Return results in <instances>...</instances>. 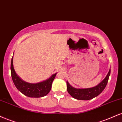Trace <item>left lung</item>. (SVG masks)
I'll list each match as a JSON object with an SVG mask.
<instances>
[{
	"mask_svg": "<svg viewBox=\"0 0 122 122\" xmlns=\"http://www.w3.org/2000/svg\"><path fill=\"white\" fill-rule=\"evenodd\" d=\"M110 72L111 70L110 69L107 75L100 83L95 87L87 89H76L66 81L67 92L71 97L78 100H90L93 99L100 94L105 89L108 82Z\"/></svg>",
	"mask_w": 122,
	"mask_h": 122,
	"instance_id": "obj_1",
	"label": "left lung"
}]
</instances>
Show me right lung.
Returning a JSON list of instances; mask_svg holds the SVG:
<instances>
[{
	"label": "right lung",
	"mask_w": 122,
	"mask_h": 122,
	"mask_svg": "<svg viewBox=\"0 0 122 122\" xmlns=\"http://www.w3.org/2000/svg\"><path fill=\"white\" fill-rule=\"evenodd\" d=\"M11 73L15 86L23 94L29 97L40 98L46 95L51 90L52 82L57 73L53 74L48 80L37 83H30L24 81L17 75L13 65V57L11 63Z\"/></svg>",
	"instance_id": "right-lung-1"
}]
</instances>
